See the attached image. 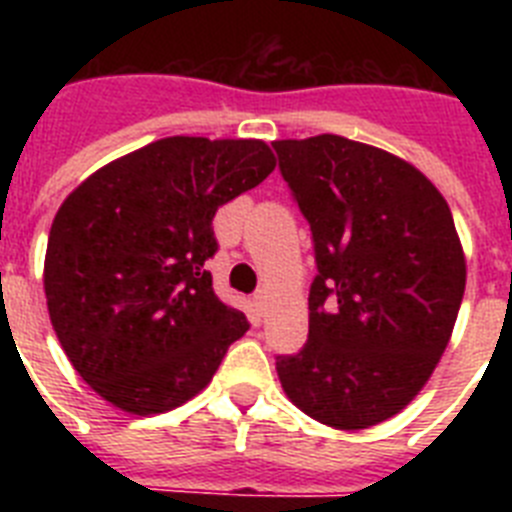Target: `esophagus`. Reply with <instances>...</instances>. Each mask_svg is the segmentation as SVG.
<instances>
[{
  "mask_svg": "<svg viewBox=\"0 0 512 512\" xmlns=\"http://www.w3.org/2000/svg\"><path fill=\"white\" fill-rule=\"evenodd\" d=\"M266 302H269V292H266V289H259V292L253 295V305L259 307V310H264Z\"/></svg>",
  "mask_w": 512,
  "mask_h": 512,
  "instance_id": "1",
  "label": "esophagus"
}]
</instances>
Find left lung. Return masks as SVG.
<instances>
[{
  "mask_svg": "<svg viewBox=\"0 0 512 512\" xmlns=\"http://www.w3.org/2000/svg\"><path fill=\"white\" fill-rule=\"evenodd\" d=\"M315 241L310 333L277 356L289 402L361 431L415 400L454 333L467 256L449 202L410 161L343 135L274 140Z\"/></svg>",
  "mask_w": 512,
  "mask_h": 512,
  "instance_id": "8db88e82",
  "label": "left lung"
}]
</instances>
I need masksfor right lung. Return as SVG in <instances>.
Returning a JSON list of instances; mask_svg holds the SVG:
<instances>
[{"mask_svg": "<svg viewBox=\"0 0 512 512\" xmlns=\"http://www.w3.org/2000/svg\"><path fill=\"white\" fill-rule=\"evenodd\" d=\"M274 166L264 140L171 135L104 164L61 202L45 302L71 366L102 400L158 415L210 384L248 330L212 292V217Z\"/></svg>", "mask_w": 512, "mask_h": 512, "instance_id": "right-lung-1", "label": "right lung"}]
</instances>
